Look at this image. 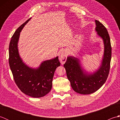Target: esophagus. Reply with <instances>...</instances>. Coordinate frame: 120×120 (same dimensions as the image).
<instances>
[{"label": "esophagus", "instance_id": "esophagus-1", "mask_svg": "<svg viewBox=\"0 0 120 120\" xmlns=\"http://www.w3.org/2000/svg\"><path fill=\"white\" fill-rule=\"evenodd\" d=\"M67 56H68V52L67 51L64 50L61 52L59 56V60L62 64H64L66 62L67 59Z\"/></svg>", "mask_w": 120, "mask_h": 120}]
</instances>
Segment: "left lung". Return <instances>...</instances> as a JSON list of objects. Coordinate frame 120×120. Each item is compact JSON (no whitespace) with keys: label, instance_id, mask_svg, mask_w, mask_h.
Here are the masks:
<instances>
[{"label":"left lung","instance_id":"obj_1","mask_svg":"<svg viewBox=\"0 0 120 120\" xmlns=\"http://www.w3.org/2000/svg\"><path fill=\"white\" fill-rule=\"evenodd\" d=\"M95 31L103 40L104 54L98 69L89 72L84 68L79 58L69 56L64 67L71 86L76 92L81 94H90L101 87L107 79L110 70L111 59L110 39L107 30L99 21L95 20Z\"/></svg>","mask_w":120,"mask_h":120}]
</instances>
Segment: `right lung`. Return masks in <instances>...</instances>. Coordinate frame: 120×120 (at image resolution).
<instances>
[{"label":"right lung","mask_w":120,"mask_h":120,"mask_svg":"<svg viewBox=\"0 0 120 120\" xmlns=\"http://www.w3.org/2000/svg\"><path fill=\"white\" fill-rule=\"evenodd\" d=\"M31 18L15 31L9 45V62L15 83L22 93L34 98H41L49 92L56 68L60 65L58 57L43 61L36 68L29 67L19 55L18 43L20 33Z\"/></svg>","instance_id":"right-lung-1"}]
</instances>
